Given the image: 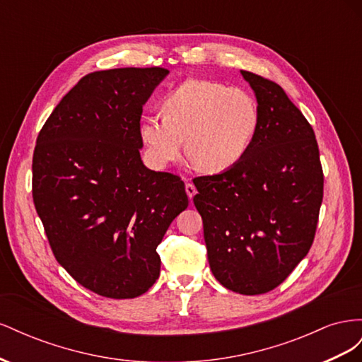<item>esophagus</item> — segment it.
<instances>
[{
	"label": "esophagus",
	"instance_id": "esophagus-1",
	"mask_svg": "<svg viewBox=\"0 0 362 362\" xmlns=\"http://www.w3.org/2000/svg\"><path fill=\"white\" fill-rule=\"evenodd\" d=\"M185 193H187L189 199L192 201V199H193V196L196 194V187H194V185H193L192 182H187V184H185Z\"/></svg>",
	"mask_w": 362,
	"mask_h": 362
}]
</instances>
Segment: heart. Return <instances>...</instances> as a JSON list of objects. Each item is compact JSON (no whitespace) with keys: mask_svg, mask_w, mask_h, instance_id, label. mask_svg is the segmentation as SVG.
<instances>
[{"mask_svg":"<svg viewBox=\"0 0 362 362\" xmlns=\"http://www.w3.org/2000/svg\"><path fill=\"white\" fill-rule=\"evenodd\" d=\"M163 116L141 119L139 136L149 161L166 168L187 144L189 156L208 173H222L242 161L261 124L254 95L240 87L187 80L161 103Z\"/></svg>","mask_w":362,"mask_h":362,"instance_id":"1","label":"heart"}]
</instances>
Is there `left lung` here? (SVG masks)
I'll list each match as a JSON object with an SVG mask.
<instances>
[{"label":"left lung","mask_w":362,"mask_h":362,"mask_svg":"<svg viewBox=\"0 0 362 362\" xmlns=\"http://www.w3.org/2000/svg\"><path fill=\"white\" fill-rule=\"evenodd\" d=\"M255 93L261 124L237 166L193 180L206 255L228 290L254 296L276 288L306 257L323 199L313 127L282 87L240 71Z\"/></svg>","instance_id":"left-lung-1"}]
</instances>
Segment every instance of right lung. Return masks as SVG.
Listing matches in <instances>:
<instances>
[{
    "instance_id": "right-lung-1",
    "label": "right lung",
    "mask_w": 362,
    "mask_h": 362,
    "mask_svg": "<svg viewBox=\"0 0 362 362\" xmlns=\"http://www.w3.org/2000/svg\"><path fill=\"white\" fill-rule=\"evenodd\" d=\"M163 68L98 71L63 96L33 154V201L59 264L104 298L133 299L160 276L157 246L189 205L184 182L148 169L139 125Z\"/></svg>"
}]
</instances>
